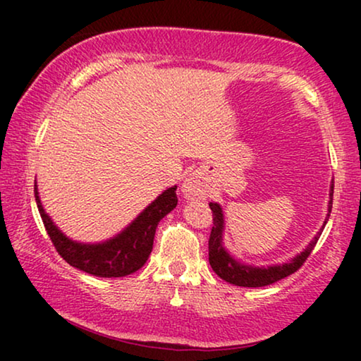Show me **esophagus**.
<instances>
[{"mask_svg": "<svg viewBox=\"0 0 361 361\" xmlns=\"http://www.w3.org/2000/svg\"><path fill=\"white\" fill-rule=\"evenodd\" d=\"M207 192H209L207 190V184L204 179L197 174L189 176L184 180V184H182V194L185 195V199H205Z\"/></svg>", "mask_w": 361, "mask_h": 361, "instance_id": "34e87169", "label": "esophagus"}]
</instances>
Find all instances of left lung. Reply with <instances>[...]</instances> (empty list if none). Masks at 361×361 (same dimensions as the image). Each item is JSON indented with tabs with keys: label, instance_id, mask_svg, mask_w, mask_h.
<instances>
[{
	"label": "left lung",
	"instance_id": "left-lung-1",
	"mask_svg": "<svg viewBox=\"0 0 361 361\" xmlns=\"http://www.w3.org/2000/svg\"><path fill=\"white\" fill-rule=\"evenodd\" d=\"M332 197H334V185L332 192H330V205H329V216L332 212ZM212 210V219H214V226H212L210 238H209V261L212 269L215 271L216 276L226 283L235 286H243V288H263V286H269L276 283V281L284 279L290 276L295 271L300 269V266L305 263L312 253L314 246L317 245V240L320 233L310 241V245L302 251L298 258H294L290 263H286L283 266H269V268H251V266L241 264L235 261L231 256L226 253L224 246H221V230H224V215H221V209L219 204H209ZM329 220V219H327ZM327 224V221H325Z\"/></svg>",
	"mask_w": 361,
	"mask_h": 361
}]
</instances>
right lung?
I'll list each match as a JSON object with an SVG mask.
<instances>
[{
	"mask_svg": "<svg viewBox=\"0 0 361 361\" xmlns=\"http://www.w3.org/2000/svg\"><path fill=\"white\" fill-rule=\"evenodd\" d=\"M177 185L171 187L157 197L128 228L106 243L102 245H82L68 240L57 230L51 219L44 212L39 200L37 189L34 185V194L39 214L46 226L57 253L73 268L85 271L98 278H121L135 273L145 266L152 251L154 233L162 216H166L177 205Z\"/></svg>",
	"mask_w": 361,
	"mask_h": 361,
	"instance_id": "add662e5",
	"label": "right lung"
}]
</instances>
